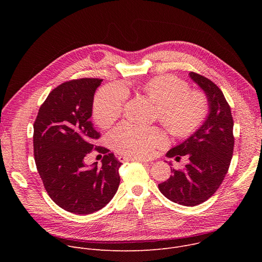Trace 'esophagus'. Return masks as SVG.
I'll return each mask as SVG.
<instances>
[{
	"instance_id": "esophagus-1",
	"label": "esophagus",
	"mask_w": 262,
	"mask_h": 262,
	"mask_svg": "<svg viewBox=\"0 0 262 262\" xmlns=\"http://www.w3.org/2000/svg\"><path fill=\"white\" fill-rule=\"evenodd\" d=\"M118 160L119 162L121 163H124V162H128V161H132V160H139L141 163H148V160L147 159H142V158H130V157H126V156H120L118 157Z\"/></svg>"
}]
</instances>
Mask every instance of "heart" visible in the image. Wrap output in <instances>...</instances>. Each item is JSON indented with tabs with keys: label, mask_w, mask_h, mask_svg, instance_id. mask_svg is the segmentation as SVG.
<instances>
[{
	"label": "heart",
	"mask_w": 262,
	"mask_h": 262,
	"mask_svg": "<svg viewBox=\"0 0 262 262\" xmlns=\"http://www.w3.org/2000/svg\"><path fill=\"white\" fill-rule=\"evenodd\" d=\"M143 90L158 104L157 116L176 137H188L204 123L209 111L206 95L190 91L189 84L174 77L160 76L147 81ZM127 90L120 84L102 87L93 102L96 123L106 127L121 115ZM110 141L120 154L136 158H151L159 148L167 145L166 134L159 127H148L124 121L110 133Z\"/></svg>",
	"instance_id": "heart-1"
}]
</instances>
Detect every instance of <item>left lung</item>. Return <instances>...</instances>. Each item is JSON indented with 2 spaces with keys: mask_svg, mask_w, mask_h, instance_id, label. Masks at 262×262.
I'll list each match as a JSON object with an SVG mask.
<instances>
[{
  "mask_svg": "<svg viewBox=\"0 0 262 262\" xmlns=\"http://www.w3.org/2000/svg\"><path fill=\"white\" fill-rule=\"evenodd\" d=\"M191 79L206 93L209 115L203 125L183 143L168 151V158L188 157L183 170L171 168L170 178L159 184L169 200L196 206L209 199L225 178L233 156L234 136L231 108L222 90L209 79L190 72Z\"/></svg>",
  "mask_w": 262,
  "mask_h": 262,
  "instance_id": "8db88e82",
  "label": "left lung"
}]
</instances>
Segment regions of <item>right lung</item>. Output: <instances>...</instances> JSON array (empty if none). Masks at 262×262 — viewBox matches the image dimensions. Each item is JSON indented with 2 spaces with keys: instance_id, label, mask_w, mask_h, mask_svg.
<instances>
[{
  "instance_id": "right-lung-1",
  "label": "right lung",
  "mask_w": 262,
  "mask_h": 262,
  "mask_svg": "<svg viewBox=\"0 0 262 262\" xmlns=\"http://www.w3.org/2000/svg\"><path fill=\"white\" fill-rule=\"evenodd\" d=\"M101 82L82 78L62 83L49 94L34 122V158L46 191L58 206L76 214L104 207L120 183L121 163L95 144L100 135L89 121ZM93 150L105 155L103 165L87 168L83 158Z\"/></svg>"
}]
</instances>
